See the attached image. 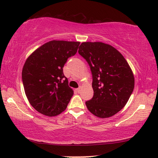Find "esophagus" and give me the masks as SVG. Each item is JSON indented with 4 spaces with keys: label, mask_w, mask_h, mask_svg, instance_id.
Here are the masks:
<instances>
[{
    "label": "esophagus",
    "mask_w": 158,
    "mask_h": 158,
    "mask_svg": "<svg viewBox=\"0 0 158 158\" xmlns=\"http://www.w3.org/2000/svg\"><path fill=\"white\" fill-rule=\"evenodd\" d=\"M80 90H81V89H80V88H79V89H76V91L79 93V92H80Z\"/></svg>",
    "instance_id": "esophagus-1"
}]
</instances>
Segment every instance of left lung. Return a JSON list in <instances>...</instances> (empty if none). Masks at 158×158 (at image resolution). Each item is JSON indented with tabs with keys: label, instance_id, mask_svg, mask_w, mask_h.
Here are the masks:
<instances>
[{
	"label": "left lung",
	"instance_id": "left-lung-1",
	"mask_svg": "<svg viewBox=\"0 0 158 158\" xmlns=\"http://www.w3.org/2000/svg\"><path fill=\"white\" fill-rule=\"evenodd\" d=\"M79 53L90 65L94 91L85 102L95 116L111 117L124 107L135 87L132 69L121 53L111 45L100 42H82Z\"/></svg>",
	"mask_w": 158,
	"mask_h": 158
}]
</instances>
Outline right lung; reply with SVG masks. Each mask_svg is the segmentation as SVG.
Returning a JSON list of instances; mask_svg holds the SVG:
<instances>
[{
    "label": "right lung",
    "instance_id": "1",
    "mask_svg": "<svg viewBox=\"0 0 158 158\" xmlns=\"http://www.w3.org/2000/svg\"><path fill=\"white\" fill-rule=\"evenodd\" d=\"M79 42L52 40L29 56L22 69V81L29 102L40 113L55 116L68 106L74 94L64 76L68 58L75 55Z\"/></svg>",
    "mask_w": 158,
    "mask_h": 158
}]
</instances>
